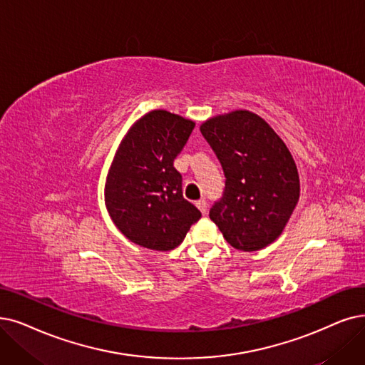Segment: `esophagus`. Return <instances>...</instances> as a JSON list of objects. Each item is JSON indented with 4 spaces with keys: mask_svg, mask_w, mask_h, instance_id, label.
I'll use <instances>...</instances> for the list:
<instances>
[{
    "mask_svg": "<svg viewBox=\"0 0 365 365\" xmlns=\"http://www.w3.org/2000/svg\"><path fill=\"white\" fill-rule=\"evenodd\" d=\"M196 207L199 208V211H200L202 214H205V212H207V202L203 200V199L196 200Z\"/></svg>",
    "mask_w": 365,
    "mask_h": 365,
    "instance_id": "34e87169",
    "label": "esophagus"
}]
</instances>
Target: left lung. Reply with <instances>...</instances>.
I'll list each match as a JSON object with an SVG mask.
<instances>
[{"instance_id":"left-lung-1","label":"left lung","mask_w":365,"mask_h":365,"mask_svg":"<svg viewBox=\"0 0 365 365\" xmlns=\"http://www.w3.org/2000/svg\"><path fill=\"white\" fill-rule=\"evenodd\" d=\"M200 132L226 177L210 218L233 249H265L282 235L299 200L292 154L264 118L245 109L212 116Z\"/></svg>"}]
</instances>
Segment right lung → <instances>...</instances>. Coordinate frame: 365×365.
Instances as JSON below:
<instances>
[{
	"mask_svg": "<svg viewBox=\"0 0 365 365\" xmlns=\"http://www.w3.org/2000/svg\"><path fill=\"white\" fill-rule=\"evenodd\" d=\"M195 121L155 109L127 130L113 155L105 205L115 226L132 242L169 252L185 238L200 211L184 199L182 177L173 168Z\"/></svg>",
	"mask_w": 365,
	"mask_h": 365,
	"instance_id": "right-lung-1",
	"label": "right lung"
}]
</instances>
